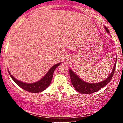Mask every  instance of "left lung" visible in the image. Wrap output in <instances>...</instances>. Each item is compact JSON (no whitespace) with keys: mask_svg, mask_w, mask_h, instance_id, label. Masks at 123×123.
<instances>
[{"mask_svg":"<svg viewBox=\"0 0 123 123\" xmlns=\"http://www.w3.org/2000/svg\"><path fill=\"white\" fill-rule=\"evenodd\" d=\"M106 32L109 34V31L106 26H104ZM116 57H117V56ZM117 58L116 60V62L115 63V65L113 66L112 71L111 72V74L109 76L107 77L106 79L104 81H101L99 83H90L88 82H86V81H83L79 77L77 74H75L73 72V70L69 69V74L70 80H71L72 84L74 88L77 92L81 93V94H92V93L97 92V91L99 90L100 89L105 87L111 81V78H112L114 74V72L115 71L116 66V62H117Z\"/></svg>","mask_w":123,"mask_h":123,"instance_id":"8db88e82","label":"left lung"}]
</instances>
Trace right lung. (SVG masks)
<instances>
[{
	"label": "right lung",
	"mask_w": 123,
	"mask_h": 123,
	"mask_svg": "<svg viewBox=\"0 0 123 123\" xmlns=\"http://www.w3.org/2000/svg\"><path fill=\"white\" fill-rule=\"evenodd\" d=\"M61 63L60 62L52 66L50 69L47 72V73L40 80L33 83H26L19 81V80L16 79L14 76H12V75L11 74L9 70H8V71L13 81L18 86H19L21 88L26 90L28 92L34 93L40 92L46 90L50 86L52 78H53L54 72L56 68L60 65Z\"/></svg>",
	"instance_id": "1"
}]
</instances>
